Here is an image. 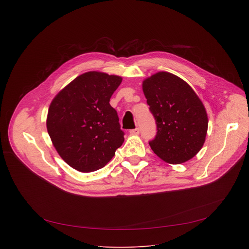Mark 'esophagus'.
<instances>
[{"instance_id":"esophagus-1","label":"esophagus","mask_w":249,"mask_h":249,"mask_svg":"<svg viewBox=\"0 0 249 249\" xmlns=\"http://www.w3.org/2000/svg\"><path fill=\"white\" fill-rule=\"evenodd\" d=\"M130 134H132V135H139L140 134V129L139 128L132 129V130H130Z\"/></svg>"}]
</instances>
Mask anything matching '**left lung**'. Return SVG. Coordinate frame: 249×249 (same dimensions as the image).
Wrapping results in <instances>:
<instances>
[{
  "label": "left lung",
  "mask_w": 249,
  "mask_h": 249,
  "mask_svg": "<svg viewBox=\"0 0 249 249\" xmlns=\"http://www.w3.org/2000/svg\"><path fill=\"white\" fill-rule=\"evenodd\" d=\"M143 91L157 124V135L149 142L154 153L171 164L195 157L205 143L208 116L192 88L173 74L159 72L143 82Z\"/></svg>",
  "instance_id": "left-lung-1"
}]
</instances>
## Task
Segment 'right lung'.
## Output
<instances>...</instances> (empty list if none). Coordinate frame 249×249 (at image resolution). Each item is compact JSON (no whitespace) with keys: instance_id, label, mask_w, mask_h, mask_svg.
<instances>
[{"instance_id":"add662e5","label":"right lung","mask_w":249,"mask_h":249,"mask_svg":"<svg viewBox=\"0 0 249 249\" xmlns=\"http://www.w3.org/2000/svg\"><path fill=\"white\" fill-rule=\"evenodd\" d=\"M122 78L88 72L71 82L52 100L47 131L60 157L82 172L107 164L124 142L110 97Z\"/></svg>"}]
</instances>
